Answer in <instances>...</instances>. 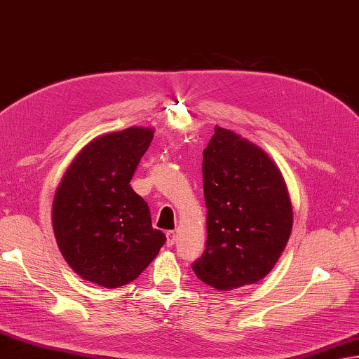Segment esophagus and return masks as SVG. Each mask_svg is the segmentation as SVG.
Listing matches in <instances>:
<instances>
[{
    "mask_svg": "<svg viewBox=\"0 0 359 359\" xmlns=\"http://www.w3.org/2000/svg\"><path fill=\"white\" fill-rule=\"evenodd\" d=\"M167 246H173L175 241H177V233H175L173 231H167Z\"/></svg>",
    "mask_w": 359,
    "mask_h": 359,
    "instance_id": "1",
    "label": "esophagus"
}]
</instances>
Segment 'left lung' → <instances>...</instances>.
Here are the masks:
<instances>
[{
    "label": "left lung",
    "instance_id": "obj_1",
    "mask_svg": "<svg viewBox=\"0 0 359 359\" xmlns=\"http://www.w3.org/2000/svg\"><path fill=\"white\" fill-rule=\"evenodd\" d=\"M206 251L192 263L209 287L231 291L263 279L291 233L292 210L276 164L257 145L215 127L203 151Z\"/></svg>",
    "mask_w": 359,
    "mask_h": 359
}]
</instances>
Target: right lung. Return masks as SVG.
<instances>
[{
	"mask_svg": "<svg viewBox=\"0 0 359 359\" xmlns=\"http://www.w3.org/2000/svg\"><path fill=\"white\" fill-rule=\"evenodd\" d=\"M151 128L96 137L79 153L57 189L53 224L65 260L88 282L118 288L133 282L165 243L149 204L131 189Z\"/></svg>",
	"mask_w": 359,
	"mask_h": 359,
	"instance_id": "obj_1",
	"label": "right lung"
}]
</instances>
